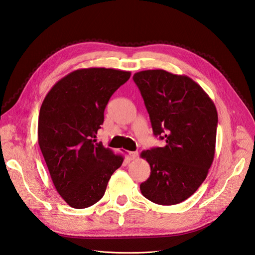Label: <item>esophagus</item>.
Segmentation results:
<instances>
[{
	"instance_id": "esophagus-1",
	"label": "esophagus",
	"mask_w": 255,
	"mask_h": 255,
	"mask_svg": "<svg viewBox=\"0 0 255 255\" xmlns=\"http://www.w3.org/2000/svg\"><path fill=\"white\" fill-rule=\"evenodd\" d=\"M138 156V152H128V157L130 160L136 159Z\"/></svg>"
}]
</instances>
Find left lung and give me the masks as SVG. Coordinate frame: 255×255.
I'll list each match as a JSON object with an SVG mask.
<instances>
[{"label":"left lung","instance_id":"1","mask_svg":"<svg viewBox=\"0 0 255 255\" xmlns=\"http://www.w3.org/2000/svg\"><path fill=\"white\" fill-rule=\"evenodd\" d=\"M149 113L153 134L165 146L141 152L151 167L140 184L143 197L174 205L194 195L206 179L216 145L218 114L212 99L186 75L161 69L134 74Z\"/></svg>","mask_w":255,"mask_h":255}]
</instances>
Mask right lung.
I'll use <instances>...</instances> for the list:
<instances>
[{
	"mask_svg": "<svg viewBox=\"0 0 255 255\" xmlns=\"http://www.w3.org/2000/svg\"><path fill=\"white\" fill-rule=\"evenodd\" d=\"M129 76L116 69H79L59 80L43 100L38 143L54 186L73 208L97 203L123 163L122 155L95 138L111 97Z\"/></svg>",
	"mask_w": 255,
	"mask_h": 255,
	"instance_id": "add662e5",
	"label": "right lung"
}]
</instances>
